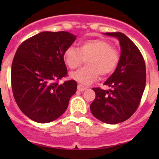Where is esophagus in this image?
<instances>
[{
	"label": "esophagus",
	"mask_w": 159,
	"mask_h": 159,
	"mask_svg": "<svg viewBox=\"0 0 159 159\" xmlns=\"http://www.w3.org/2000/svg\"><path fill=\"white\" fill-rule=\"evenodd\" d=\"M88 88L85 87V86H83L82 84H78V90L80 91H84L85 90H87Z\"/></svg>",
	"instance_id": "34e87169"
}]
</instances>
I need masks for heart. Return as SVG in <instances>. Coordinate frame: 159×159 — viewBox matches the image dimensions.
Instances as JSON below:
<instances>
[{
  "instance_id": "1",
  "label": "heart",
  "mask_w": 159,
  "mask_h": 159,
  "mask_svg": "<svg viewBox=\"0 0 159 159\" xmlns=\"http://www.w3.org/2000/svg\"><path fill=\"white\" fill-rule=\"evenodd\" d=\"M65 64L70 69H76L86 60L85 68L71 72L70 77L82 84H89L101 76L115 71L120 61L119 51L110 41L102 38L87 40L78 44V49L68 47L64 52Z\"/></svg>"
}]
</instances>
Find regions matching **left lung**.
Segmentation results:
<instances>
[{
	"instance_id": "1",
	"label": "left lung",
	"mask_w": 159,
	"mask_h": 159,
	"mask_svg": "<svg viewBox=\"0 0 159 159\" xmlns=\"http://www.w3.org/2000/svg\"><path fill=\"white\" fill-rule=\"evenodd\" d=\"M105 34L119 40L121 57L115 72L104 83L113 89L93 88L96 96L90 109L96 118L114 125L129 119L139 108L145 88L146 69L142 53L125 34L121 32Z\"/></svg>"
}]
</instances>
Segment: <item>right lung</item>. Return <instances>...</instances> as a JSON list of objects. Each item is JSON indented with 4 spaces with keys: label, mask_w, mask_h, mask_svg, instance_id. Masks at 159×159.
Listing matches in <instances>:
<instances>
[{
    "label": "right lung",
    "mask_w": 159,
    "mask_h": 159,
    "mask_svg": "<svg viewBox=\"0 0 159 159\" xmlns=\"http://www.w3.org/2000/svg\"><path fill=\"white\" fill-rule=\"evenodd\" d=\"M76 37L66 31H44L20 44L11 65V88L20 111L33 121L48 123L65 111L75 94V80L68 76L64 52Z\"/></svg>",
    "instance_id": "1"
}]
</instances>
